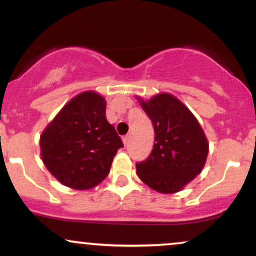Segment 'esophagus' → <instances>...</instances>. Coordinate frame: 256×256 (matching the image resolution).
Segmentation results:
<instances>
[{
    "mask_svg": "<svg viewBox=\"0 0 256 256\" xmlns=\"http://www.w3.org/2000/svg\"><path fill=\"white\" fill-rule=\"evenodd\" d=\"M128 140H130V134H126V136L122 137V142H124L125 146L128 144Z\"/></svg>",
    "mask_w": 256,
    "mask_h": 256,
    "instance_id": "1",
    "label": "esophagus"
}]
</instances>
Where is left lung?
<instances>
[{"label":"left lung","mask_w":256,"mask_h":256,"mask_svg":"<svg viewBox=\"0 0 256 256\" xmlns=\"http://www.w3.org/2000/svg\"><path fill=\"white\" fill-rule=\"evenodd\" d=\"M140 104L152 120L155 140L150 155L136 164L137 176L158 192H177L204 168L207 138L192 112L170 94Z\"/></svg>","instance_id":"obj_1"}]
</instances>
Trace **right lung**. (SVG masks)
Returning <instances> with one entry per match:
<instances>
[{"label": "right lung", "mask_w": 256, "mask_h": 256, "mask_svg": "<svg viewBox=\"0 0 256 256\" xmlns=\"http://www.w3.org/2000/svg\"><path fill=\"white\" fill-rule=\"evenodd\" d=\"M122 138L106 118V101L94 91L71 100L40 136L43 162L60 183L85 190L101 183Z\"/></svg>", "instance_id": "obj_1"}]
</instances>
